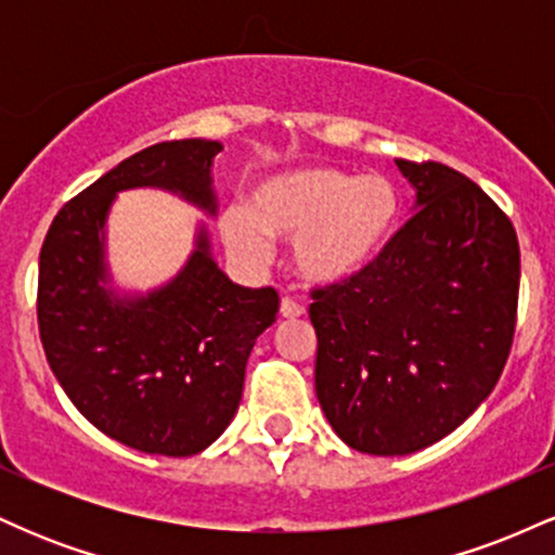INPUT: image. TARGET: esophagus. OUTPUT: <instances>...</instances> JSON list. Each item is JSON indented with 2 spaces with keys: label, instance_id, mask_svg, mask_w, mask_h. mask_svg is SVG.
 Wrapping results in <instances>:
<instances>
[{
  "label": "esophagus",
  "instance_id": "1",
  "mask_svg": "<svg viewBox=\"0 0 555 555\" xmlns=\"http://www.w3.org/2000/svg\"><path fill=\"white\" fill-rule=\"evenodd\" d=\"M279 313H282V318H302L305 315V308L297 302V299L282 297V305H279Z\"/></svg>",
  "mask_w": 555,
  "mask_h": 555
}]
</instances>
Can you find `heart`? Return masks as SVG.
I'll list each match as a JSON object with an SVG mask.
<instances>
[{
  "mask_svg": "<svg viewBox=\"0 0 555 555\" xmlns=\"http://www.w3.org/2000/svg\"><path fill=\"white\" fill-rule=\"evenodd\" d=\"M399 216L393 180L315 164L258 182L247 208H227L219 229L229 253L247 266L269 260V240L295 242L299 276L331 286L360 276L384 256Z\"/></svg>",
  "mask_w": 555,
  "mask_h": 555,
  "instance_id": "obj_1",
  "label": "heart"
}]
</instances>
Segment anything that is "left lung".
I'll return each instance as SVG.
<instances>
[{"mask_svg": "<svg viewBox=\"0 0 555 555\" xmlns=\"http://www.w3.org/2000/svg\"><path fill=\"white\" fill-rule=\"evenodd\" d=\"M415 214L367 271L310 292L315 393L362 454L441 441L499 384L517 326L519 242L473 180L397 158Z\"/></svg>", "mask_w": 555, "mask_h": 555, "instance_id": "8db88e82", "label": "left lung"}]
</instances>
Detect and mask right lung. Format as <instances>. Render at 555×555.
I'll return each mask as SVG.
<instances>
[{
	"label": "right lung",
	"instance_id": "add662e5",
	"mask_svg": "<svg viewBox=\"0 0 555 555\" xmlns=\"http://www.w3.org/2000/svg\"><path fill=\"white\" fill-rule=\"evenodd\" d=\"M216 140L143 149L67 201L38 258V334L80 415L114 441L164 456H193L232 423L253 344L276 321L273 286L234 284L201 227L193 256L149 295L109 289L104 224L114 195L164 188L216 214Z\"/></svg>",
	"mask_w": 555,
	"mask_h": 555
}]
</instances>
